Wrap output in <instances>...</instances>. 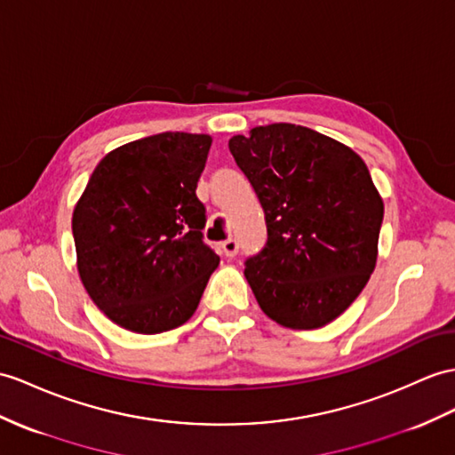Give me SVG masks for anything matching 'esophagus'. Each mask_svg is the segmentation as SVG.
Masks as SVG:
<instances>
[{
  "label": "esophagus",
  "instance_id": "1",
  "mask_svg": "<svg viewBox=\"0 0 455 455\" xmlns=\"http://www.w3.org/2000/svg\"><path fill=\"white\" fill-rule=\"evenodd\" d=\"M237 251H239V243H237V239H226L224 243H221V252L226 254L228 259H234L235 254H237Z\"/></svg>",
  "mask_w": 455,
  "mask_h": 455
}]
</instances>
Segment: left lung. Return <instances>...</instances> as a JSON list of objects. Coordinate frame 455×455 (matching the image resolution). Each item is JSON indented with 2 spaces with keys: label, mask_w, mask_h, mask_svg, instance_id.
Here are the masks:
<instances>
[{
  "label": "left lung",
  "mask_w": 455,
  "mask_h": 455,
  "mask_svg": "<svg viewBox=\"0 0 455 455\" xmlns=\"http://www.w3.org/2000/svg\"><path fill=\"white\" fill-rule=\"evenodd\" d=\"M264 208L268 241L245 262L262 313L285 328H323L355 301L379 259L382 196L346 144L272 124L229 139Z\"/></svg>",
  "instance_id": "obj_1"
}]
</instances>
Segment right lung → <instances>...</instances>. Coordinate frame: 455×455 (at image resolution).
Returning a JSON list of instances; mask_svg holds the SVG:
<instances>
[{
  "label": "right lung",
  "instance_id": "obj_1",
  "mask_svg": "<svg viewBox=\"0 0 455 455\" xmlns=\"http://www.w3.org/2000/svg\"><path fill=\"white\" fill-rule=\"evenodd\" d=\"M210 135L160 132L100 160L73 210L76 270L112 323L162 334L189 320L220 257L196 198Z\"/></svg>",
  "mask_w": 455,
  "mask_h": 455
}]
</instances>
